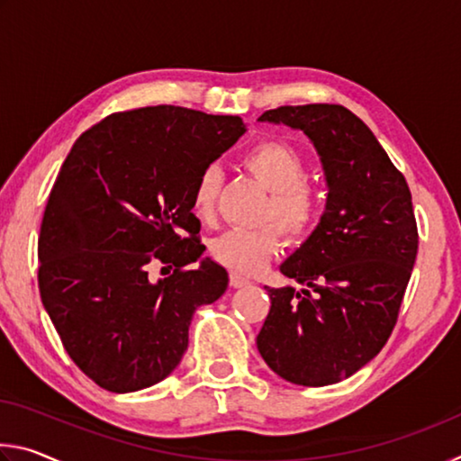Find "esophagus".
Returning <instances> with one entry per match:
<instances>
[{"instance_id":"34e87169","label":"esophagus","mask_w":461,"mask_h":461,"mask_svg":"<svg viewBox=\"0 0 461 461\" xmlns=\"http://www.w3.org/2000/svg\"><path fill=\"white\" fill-rule=\"evenodd\" d=\"M230 285H231L233 288H241V286H248L249 280H248L246 276L238 275V272H231V275H230Z\"/></svg>"}]
</instances>
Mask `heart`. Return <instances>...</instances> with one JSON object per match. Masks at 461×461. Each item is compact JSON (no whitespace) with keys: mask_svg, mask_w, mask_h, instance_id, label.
Masks as SVG:
<instances>
[{"mask_svg":"<svg viewBox=\"0 0 461 461\" xmlns=\"http://www.w3.org/2000/svg\"><path fill=\"white\" fill-rule=\"evenodd\" d=\"M244 167L270 191L267 220H275L285 236L305 240L317 228L323 213V199L313 185L305 181V160L283 140H264L249 148ZM221 189V170L207 165L194 178L193 212L199 220H212L217 194ZM276 225L258 230H230L212 241L213 260L238 275H256L276 258L283 238Z\"/></svg>","mask_w":461,"mask_h":461,"instance_id":"1","label":"heart"}]
</instances>
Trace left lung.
<instances>
[{
	"instance_id": "8db88e82",
	"label": "left lung",
	"mask_w": 461,
	"mask_h": 461,
	"mask_svg": "<svg viewBox=\"0 0 461 461\" xmlns=\"http://www.w3.org/2000/svg\"><path fill=\"white\" fill-rule=\"evenodd\" d=\"M258 120L305 131L330 193L317 230L280 267L305 288L264 286L270 313L256 346L293 384H335L384 348L399 319L419 248L409 185L343 105H283Z\"/></svg>"
}]
</instances>
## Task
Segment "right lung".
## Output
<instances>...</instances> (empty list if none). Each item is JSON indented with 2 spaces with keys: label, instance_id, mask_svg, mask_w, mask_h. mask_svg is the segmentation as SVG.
I'll list each match as a JSON object with an SVG mask.
<instances>
[{
  "label": "right lung",
  "instance_id": "add662e5",
  "mask_svg": "<svg viewBox=\"0 0 461 461\" xmlns=\"http://www.w3.org/2000/svg\"><path fill=\"white\" fill-rule=\"evenodd\" d=\"M244 131L238 115L130 109L83 131L60 167L38 238V288L67 354L109 393L165 380L189 346L194 309L228 288L225 268L203 258L191 197L201 170ZM150 261L174 272L152 284Z\"/></svg>",
  "mask_w": 461,
  "mask_h": 461
}]
</instances>
